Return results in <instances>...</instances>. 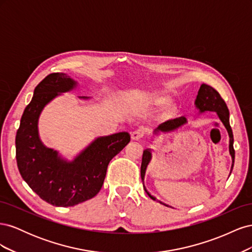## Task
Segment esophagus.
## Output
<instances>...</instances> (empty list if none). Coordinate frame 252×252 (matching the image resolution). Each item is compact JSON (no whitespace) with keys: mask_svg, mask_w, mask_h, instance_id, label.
Returning a JSON list of instances; mask_svg holds the SVG:
<instances>
[{"mask_svg":"<svg viewBox=\"0 0 252 252\" xmlns=\"http://www.w3.org/2000/svg\"><path fill=\"white\" fill-rule=\"evenodd\" d=\"M144 134H145V132H144L143 129H136V130H134L131 133V139L133 141H139V140H141L143 138Z\"/></svg>","mask_w":252,"mask_h":252,"instance_id":"obj_1","label":"esophagus"}]
</instances>
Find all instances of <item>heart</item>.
<instances>
[{
	"label": "heart",
	"mask_w": 252,
	"mask_h": 252,
	"mask_svg": "<svg viewBox=\"0 0 252 252\" xmlns=\"http://www.w3.org/2000/svg\"><path fill=\"white\" fill-rule=\"evenodd\" d=\"M166 98L165 97H161V98H158V103H161V104H163V103H166Z\"/></svg>",
	"instance_id": "heart-1"
}]
</instances>
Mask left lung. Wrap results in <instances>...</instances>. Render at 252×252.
Here are the masks:
<instances>
[{
  "instance_id": "1",
  "label": "left lung",
  "mask_w": 252,
  "mask_h": 252,
  "mask_svg": "<svg viewBox=\"0 0 252 252\" xmlns=\"http://www.w3.org/2000/svg\"><path fill=\"white\" fill-rule=\"evenodd\" d=\"M195 107L199 109V111L205 112V111H215L217 112L219 119L222 122L223 125L225 126V128L227 129L228 134H229V154L231 156L232 158V166H231V170L230 173L232 171L233 168V164H234V149H233V133H232V129L230 127L229 124V110H228L227 105L225 103V101L222 98V96L220 95V94L218 91L212 88L211 86L207 85V84H202L199 93H197L196 98H195ZM187 123V119L185 117H181V118H177L173 120H169L165 122V123L159 125L156 130L155 133L158 132H170L178 129L179 127L183 126L184 124ZM151 150L150 149H146L144 150L143 152V158H142V165H141V178L143 181V186H144V178H145V172H146V168L149 164V162L151 161ZM145 191L148 194V196L150 199H152L154 201H158L155 196H152L148 191L147 189L145 188ZM158 203H161L163 205H166L164 203H162L161 201H158ZM168 206V205H166Z\"/></svg>"
}]
</instances>
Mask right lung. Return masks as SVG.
<instances>
[{
	"mask_svg": "<svg viewBox=\"0 0 252 252\" xmlns=\"http://www.w3.org/2000/svg\"><path fill=\"white\" fill-rule=\"evenodd\" d=\"M74 87L77 82L66 73L48 74L34 88L16 136L17 164L23 180L42 200L60 207L74 206L96 195L103 186L111 158L130 142L128 132L101 136L71 162L45 146L37 130L40 114L51 100Z\"/></svg>",
	"mask_w": 252,
	"mask_h": 252,
	"instance_id": "add662e5",
	"label": "right lung"
}]
</instances>
